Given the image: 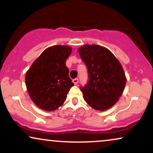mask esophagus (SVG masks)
<instances>
[{"label": "esophagus", "mask_w": 153, "mask_h": 153, "mask_svg": "<svg viewBox=\"0 0 153 153\" xmlns=\"http://www.w3.org/2000/svg\"><path fill=\"white\" fill-rule=\"evenodd\" d=\"M72 81H73V83H74V85H76L79 82V79H73Z\"/></svg>", "instance_id": "obj_1"}]
</instances>
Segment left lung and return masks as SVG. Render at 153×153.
Wrapping results in <instances>:
<instances>
[{
	"instance_id": "left-lung-1",
	"label": "left lung",
	"mask_w": 153,
	"mask_h": 153,
	"mask_svg": "<svg viewBox=\"0 0 153 153\" xmlns=\"http://www.w3.org/2000/svg\"><path fill=\"white\" fill-rule=\"evenodd\" d=\"M78 51L88 72V82L81 88L85 101L95 110L108 109L118 101L126 85L122 65L102 46L85 45Z\"/></svg>"
}]
</instances>
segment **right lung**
<instances>
[{
    "instance_id": "add662e5",
    "label": "right lung",
    "mask_w": 153,
    "mask_h": 153,
    "mask_svg": "<svg viewBox=\"0 0 153 153\" xmlns=\"http://www.w3.org/2000/svg\"><path fill=\"white\" fill-rule=\"evenodd\" d=\"M72 47L56 45L46 49L26 73V85L32 101L39 108L52 111L62 106L71 87L66 60Z\"/></svg>"
}]
</instances>
